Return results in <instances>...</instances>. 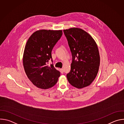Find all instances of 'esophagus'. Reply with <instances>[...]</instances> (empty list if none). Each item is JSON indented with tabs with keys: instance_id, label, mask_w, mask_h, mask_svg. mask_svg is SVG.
Here are the masks:
<instances>
[{
	"instance_id": "esophagus-1",
	"label": "esophagus",
	"mask_w": 124,
	"mask_h": 124,
	"mask_svg": "<svg viewBox=\"0 0 124 124\" xmlns=\"http://www.w3.org/2000/svg\"><path fill=\"white\" fill-rule=\"evenodd\" d=\"M60 72H61V74H63V73H64V70H63V69H60Z\"/></svg>"
}]
</instances>
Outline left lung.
Listing matches in <instances>:
<instances>
[{"label":"left lung","mask_w":124,"mask_h":124,"mask_svg":"<svg viewBox=\"0 0 124 124\" xmlns=\"http://www.w3.org/2000/svg\"><path fill=\"white\" fill-rule=\"evenodd\" d=\"M72 55L70 72L67 74L72 86L82 88L89 86L96 77L100 57L97 45L88 33L78 28L63 30Z\"/></svg>","instance_id":"8db88e82"}]
</instances>
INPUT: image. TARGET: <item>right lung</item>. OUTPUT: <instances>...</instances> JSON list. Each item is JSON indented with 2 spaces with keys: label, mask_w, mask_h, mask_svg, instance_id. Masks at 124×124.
<instances>
[{
  "label": "right lung",
  "mask_w": 124,
  "mask_h": 124,
  "mask_svg": "<svg viewBox=\"0 0 124 124\" xmlns=\"http://www.w3.org/2000/svg\"><path fill=\"white\" fill-rule=\"evenodd\" d=\"M62 35V30H40L33 33L25 46L23 64L25 72L32 83L43 89L56 84L60 73L52 62L51 51Z\"/></svg>",
  "instance_id": "obj_1"
}]
</instances>
